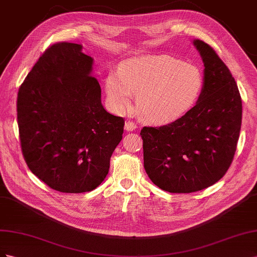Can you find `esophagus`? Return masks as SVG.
<instances>
[{"label": "esophagus", "instance_id": "1", "mask_svg": "<svg viewBox=\"0 0 257 257\" xmlns=\"http://www.w3.org/2000/svg\"><path fill=\"white\" fill-rule=\"evenodd\" d=\"M124 129L127 131H134L137 129V123L133 120H126V122H124Z\"/></svg>", "mask_w": 257, "mask_h": 257}]
</instances>
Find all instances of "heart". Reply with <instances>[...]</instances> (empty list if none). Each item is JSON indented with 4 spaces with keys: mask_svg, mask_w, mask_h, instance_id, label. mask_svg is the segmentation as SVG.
I'll use <instances>...</instances> for the list:
<instances>
[{
    "mask_svg": "<svg viewBox=\"0 0 257 257\" xmlns=\"http://www.w3.org/2000/svg\"><path fill=\"white\" fill-rule=\"evenodd\" d=\"M109 104L122 112L137 96V112L151 122L178 118L192 106L202 88L197 67L170 56H145L123 62L105 82Z\"/></svg>",
    "mask_w": 257,
    "mask_h": 257,
    "instance_id": "1",
    "label": "heart"
}]
</instances>
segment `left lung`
<instances>
[{"instance_id":"1","label":"left lung","mask_w":257,"mask_h":257,"mask_svg":"<svg viewBox=\"0 0 257 257\" xmlns=\"http://www.w3.org/2000/svg\"><path fill=\"white\" fill-rule=\"evenodd\" d=\"M204 63L201 93L195 106L160 127H143L144 169L154 184L188 194L221 180L236 153L242 102L236 80L215 50L194 41Z\"/></svg>"}]
</instances>
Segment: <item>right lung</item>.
<instances>
[{"label":"right lung","instance_id":"obj_1","mask_svg":"<svg viewBox=\"0 0 257 257\" xmlns=\"http://www.w3.org/2000/svg\"><path fill=\"white\" fill-rule=\"evenodd\" d=\"M92 58L82 45H50L21 84L17 121L21 152L47 186L85 193L99 186L123 134L124 119L101 104V87L90 75Z\"/></svg>","mask_w":257,"mask_h":257}]
</instances>
